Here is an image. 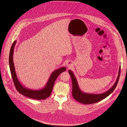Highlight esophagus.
<instances>
[{
  "instance_id": "obj_1",
  "label": "esophagus",
  "mask_w": 127,
  "mask_h": 127,
  "mask_svg": "<svg viewBox=\"0 0 127 127\" xmlns=\"http://www.w3.org/2000/svg\"><path fill=\"white\" fill-rule=\"evenodd\" d=\"M66 65L69 67V66H70V64H69V63H67V64H66Z\"/></svg>"
}]
</instances>
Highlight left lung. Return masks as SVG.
<instances>
[{
    "label": "left lung",
    "instance_id": "1",
    "mask_svg": "<svg viewBox=\"0 0 127 127\" xmlns=\"http://www.w3.org/2000/svg\"><path fill=\"white\" fill-rule=\"evenodd\" d=\"M121 67L119 69L118 75L117 79L110 89L105 92L101 94H91L84 92L81 91L79 87L78 83L74 74L70 70L68 71L72 82V96L73 98L78 102L84 104H91L98 102L107 97L115 90L119 81Z\"/></svg>",
    "mask_w": 127,
    "mask_h": 127
}]
</instances>
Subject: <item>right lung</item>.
<instances>
[{"label":"right lung","mask_w":127,"mask_h":127,"mask_svg":"<svg viewBox=\"0 0 127 127\" xmlns=\"http://www.w3.org/2000/svg\"><path fill=\"white\" fill-rule=\"evenodd\" d=\"M16 42V40L14 41L11 46L9 54V63L12 77L17 90L18 91L19 93L23 95L24 96L33 99L40 100L46 99L51 95L55 80L61 73L66 70V68L65 67H62L54 70L51 74L46 85L42 89L33 90L24 87L19 82L17 76L13 62L14 50Z\"/></svg>","instance_id":"1"}]
</instances>
